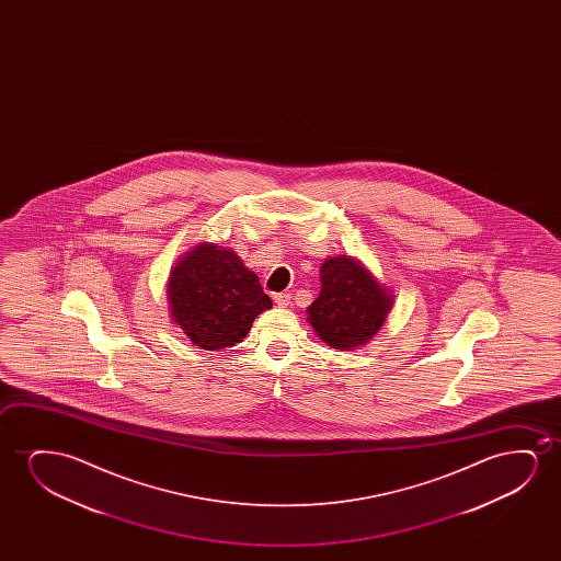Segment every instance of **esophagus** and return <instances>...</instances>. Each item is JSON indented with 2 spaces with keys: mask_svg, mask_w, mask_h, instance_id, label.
I'll list each match as a JSON object with an SVG mask.
<instances>
[{
  "mask_svg": "<svg viewBox=\"0 0 561 561\" xmlns=\"http://www.w3.org/2000/svg\"><path fill=\"white\" fill-rule=\"evenodd\" d=\"M272 299H274V302H276L277 307L287 308L289 305H291V297H289L287 293H276Z\"/></svg>",
  "mask_w": 561,
  "mask_h": 561,
  "instance_id": "1",
  "label": "esophagus"
}]
</instances>
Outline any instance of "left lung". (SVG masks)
I'll return each mask as SVG.
<instances>
[{
    "label": "left lung",
    "instance_id": "8db88e82",
    "mask_svg": "<svg viewBox=\"0 0 561 561\" xmlns=\"http://www.w3.org/2000/svg\"><path fill=\"white\" fill-rule=\"evenodd\" d=\"M320 279L322 291L307 310L316 335L337 351L368 345L394 305L391 289L364 262L348 254L323 262Z\"/></svg>",
    "mask_w": 561,
    "mask_h": 561
}]
</instances>
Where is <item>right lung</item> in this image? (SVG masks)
<instances>
[{
    "label": "right lung",
    "instance_id": "right-lung-1",
    "mask_svg": "<svg viewBox=\"0 0 561 561\" xmlns=\"http://www.w3.org/2000/svg\"><path fill=\"white\" fill-rule=\"evenodd\" d=\"M167 300L172 322L205 351L241 343L254 318L272 308L259 276L238 253L208 241L193 247L170 270Z\"/></svg>",
    "mask_w": 561,
    "mask_h": 561
}]
</instances>
